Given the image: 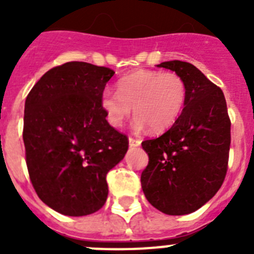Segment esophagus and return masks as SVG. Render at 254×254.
Wrapping results in <instances>:
<instances>
[{"label":"esophagus","mask_w":254,"mask_h":254,"mask_svg":"<svg viewBox=\"0 0 254 254\" xmlns=\"http://www.w3.org/2000/svg\"><path fill=\"white\" fill-rule=\"evenodd\" d=\"M128 142H129V146L131 147H136V146H140L141 145V141L137 140V138H133V137H129Z\"/></svg>","instance_id":"1"}]
</instances>
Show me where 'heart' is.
<instances>
[{
    "label": "heart",
    "instance_id": "b5f03b06",
    "mask_svg": "<svg viewBox=\"0 0 254 254\" xmlns=\"http://www.w3.org/2000/svg\"><path fill=\"white\" fill-rule=\"evenodd\" d=\"M118 93L104 90L100 105L108 123L121 127L133 107L136 129L150 126L151 131H164L179 118L187 100V85L176 72L137 69L117 82Z\"/></svg>",
    "mask_w": 254,
    "mask_h": 254
}]
</instances>
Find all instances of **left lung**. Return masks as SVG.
Returning a JSON list of instances; mask_svg holds the SVG:
<instances>
[{"label":"left lung","mask_w":254,"mask_h":254,"mask_svg":"<svg viewBox=\"0 0 254 254\" xmlns=\"http://www.w3.org/2000/svg\"><path fill=\"white\" fill-rule=\"evenodd\" d=\"M158 67L183 77L187 100L165 133L141 143L149 155L141 186L147 201L164 214H190L210 201L225 179L232 123L223 90L197 67L183 61Z\"/></svg>","instance_id":"left-lung-1"}]
</instances>
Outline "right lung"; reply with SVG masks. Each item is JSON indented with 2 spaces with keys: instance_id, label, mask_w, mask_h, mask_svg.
Listing matches in <instances>:
<instances>
[{
  "instance_id": "right-lung-1",
  "label": "right lung",
  "mask_w": 254,
  "mask_h": 254,
  "mask_svg": "<svg viewBox=\"0 0 254 254\" xmlns=\"http://www.w3.org/2000/svg\"><path fill=\"white\" fill-rule=\"evenodd\" d=\"M114 75L108 67L67 62L40 77L25 100L22 140L38 197L67 216L90 215L107 201L108 172L128 150L100 105Z\"/></svg>"
}]
</instances>
